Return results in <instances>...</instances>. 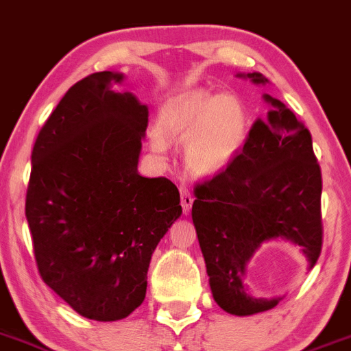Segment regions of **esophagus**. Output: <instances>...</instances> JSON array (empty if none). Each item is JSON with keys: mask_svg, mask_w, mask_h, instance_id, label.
Masks as SVG:
<instances>
[{"mask_svg": "<svg viewBox=\"0 0 351 351\" xmlns=\"http://www.w3.org/2000/svg\"><path fill=\"white\" fill-rule=\"evenodd\" d=\"M193 202H195V198H193L191 191L182 186L181 188V205H182V210H184V213H189V210H191V206H193Z\"/></svg>", "mask_w": 351, "mask_h": 351, "instance_id": "obj_1", "label": "esophagus"}]
</instances>
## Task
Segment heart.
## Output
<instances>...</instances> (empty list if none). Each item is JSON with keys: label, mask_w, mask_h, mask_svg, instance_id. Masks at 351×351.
Listing matches in <instances>:
<instances>
[{"label": "heart", "mask_w": 351, "mask_h": 351, "mask_svg": "<svg viewBox=\"0 0 351 351\" xmlns=\"http://www.w3.org/2000/svg\"><path fill=\"white\" fill-rule=\"evenodd\" d=\"M153 134L155 152L167 149L165 139H188L186 162L199 173L222 172L238 156L248 136V115L236 96L191 91L162 106Z\"/></svg>", "instance_id": "obj_1"}]
</instances>
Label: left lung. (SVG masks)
Listing matches in <instances>:
<instances>
[{
	"label": "left lung",
	"instance_id": "8db88e82",
	"mask_svg": "<svg viewBox=\"0 0 351 351\" xmlns=\"http://www.w3.org/2000/svg\"><path fill=\"white\" fill-rule=\"evenodd\" d=\"M246 77L265 84L262 73ZM265 119H256L245 146L226 170L196 184L193 223L220 308L253 315L281 298H255L243 285L246 265L262 243L288 239L305 253L308 269L322 250V176L308 129L269 95Z\"/></svg>",
	"mask_w": 351,
	"mask_h": 351
}]
</instances>
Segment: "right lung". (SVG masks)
<instances>
[{"mask_svg":"<svg viewBox=\"0 0 351 351\" xmlns=\"http://www.w3.org/2000/svg\"><path fill=\"white\" fill-rule=\"evenodd\" d=\"M122 81L96 72L65 93L34 143L25 198L43 281L101 322L141 305L153 252L182 213L172 181L138 172L148 106L115 91Z\"/></svg>","mask_w":351,"mask_h":351,"instance_id":"1","label":"right lung"}]
</instances>
